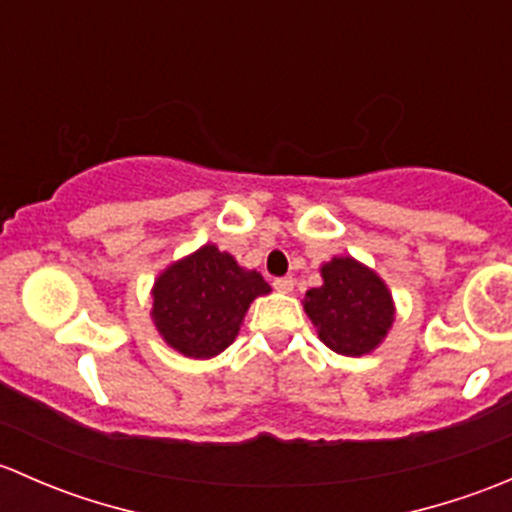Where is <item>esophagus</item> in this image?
Here are the masks:
<instances>
[{
	"label": "esophagus",
	"mask_w": 512,
	"mask_h": 512,
	"mask_svg": "<svg viewBox=\"0 0 512 512\" xmlns=\"http://www.w3.org/2000/svg\"><path fill=\"white\" fill-rule=\"evenodd\" d=\"M272 287H275L277 292L287 294V292H292V287H294V280H292V277H277V280L272 282Z\"/></svg>",
	"instance_id": "1"
}]
</instances>
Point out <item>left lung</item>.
I'll return each instance as SVG.
<instances>
[{
	"instance_id": "1",
	"label": "left lung",
	"mask_w": 512,
	"mask_h": 512,
	"mask_svg": "<svg viewBox=\"0 0 512 512\" xmlns=\"http://www.w3.org/2000/svg\"><path fill=\"white\" fill-rule=\"evenodd\" d=\"M322 280L302 302L319 339L344 356L374 352L394 324V299L384 280L354 257L322 265Z\"/></svg>"
}]
</instances>
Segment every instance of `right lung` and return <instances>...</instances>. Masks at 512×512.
<instances>
[{
	"instance_id": "add662e5",
	"label": "right lung",
	"mask_w": 512,
	"mask_h": 512,
	"mask_svg": "<svg viewBox=\"0 0 512 512\" xmlns=\"http://www.w3.org/2000/svg\"><path fill=\"white\" fill-rule=\"evenodd\" d=\"M270 292L260 272L245 270L215 245L173 262L153 285L151 317L175 352L210 359L235 342L252 299Z\"/></svg>"
}]
</instances>
